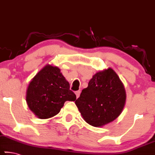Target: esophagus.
Listing matches in <instances>:
<instances>
[{
  "label": "esophagus",
  "mask_w": 155,
  "mask_h": 155,
  "mask_svg": "<svg viewBox=\"0 0 155 155\" xmlns=\"http://www.w3.org/2000/svg\"><path fill=\"white\" fill-rule=\"evenodd\" d=\"M75 95H76V97L78 98V97H79V96H80V91H76L75 92Z\"/></svg>",
  "instance_id": "34e87169"
}]
</instances>
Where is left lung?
Instances as JSON below:
<instances>
[{
  "label": "left lung",
  "instance_id": "1",
  "mask_svg": "<svg viewBox=\"0 0 155 155\" xmlns=\"http://www.w3.org/2000/svg\"><path fill=\"white\" fill-rule=\"evenodd\" d=\"M126 101L123 84L112 68L96 73L75 101L84 120L99 127L113 122L122 113Z\"/></svg>",
  "mask_w": 155,
  "mask_h": 155
}]
</instances>
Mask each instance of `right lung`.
I'll return each instance as SVG.
<instances>
[{
  "label": "right lung",
  "instance_id": "obj_1",
  "mask_svg": "<svg viewBox=\"0 0 155 155\" xmlns=\"http://www.w3.org/2000/svg\"><path fill=\"white\" fill-rule=\"evenodd\" d=\"M76 96L70 89L60 69L47 65L33 78L26 91L29 108L40 119L57 115L66 101H74Z\"/></svg>",
  "mask_w": 155,
  "mask_h": 155
}]
</instances>
